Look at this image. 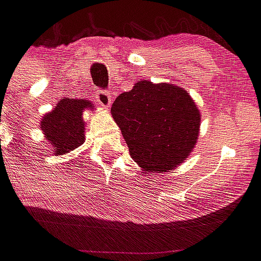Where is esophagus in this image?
Here are the masks:
<instances>
[{
	"mask_svg": "<svg viewBox=\"0 0 261 261\" xmlns=\"http://www.w3.org/2000/svg\"><path fill=\"white\" fill-rule=\"evenodd\" d=\"M95 99L99 102V105L105 106V108H109V106H111L112 96L108 91H103V90H101V91H96Z\"/></svg>",
	"mask_w": 261,
	"mask_h": 261,
	"instance_id": "34e87169",
	"label": "esophagus"
}]
</instances>
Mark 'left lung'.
Masks as SVG:
<instances>
[{"mask_svg": "<svg viewBox=\"0 0 261 261\" xmlns=\"http://www.w3.org/2000/svg\"><path fill=\"white\" fill-rule=\"evenodd\" d=\"M112 116L131 158L145 171L177 167L198 140L200 113L195 102L182 88L166 83H136L116 98Z\"/></svg>", "mask_w": 261, "mask_h": 261, "instance_id": "obj_1", "label": "left lung"}]
</instances>
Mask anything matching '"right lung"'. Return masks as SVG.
<instances>
[{"mask_svg":"<svg viewBox=\"0 0 261 261\" xmlns=\"http://www.w3.org/2000/svg\"><path fill=\"white\" fill-rule=\"evenodd\" d=\"M91 108L90 102L84 99H62L55 109L44 116L41 130L48 142L55 148L57 155H63L76 149L84 142V121L83 111Z\"/></svg>","mask_w":261,"mask_h":261,"instance_id":"right-lung-1","label":"right lung"}]
</instances>
